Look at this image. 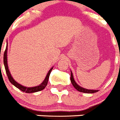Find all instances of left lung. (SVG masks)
I'll use <instances>...</instances> for the list:
<instances>
[{
	"mask_svg": "<svg viewBox=\"0 0 120 120\" xmlns=\"http://www.w3.org/2000/svg\"><path fill=\"white\" fill-rule=\"evenodd\" d=\"M70 80H71V82L72 85H73V86L77 90V91H79V92H82V93H96V92L98 91V90H87V89L83 88L81 87L78 84L76 83V82H75V79L73 78V75L72 72L71 71V77H70Z\"/></svg>",
	"mask_w": 120,
	"mask_h": 120,
	"instance_id": "obj_1",
	"label": "left lung"
}]
</instances>
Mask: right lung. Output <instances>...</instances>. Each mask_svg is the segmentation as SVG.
<instances>
[{"mask_svg":"<svg viewBox=\"0 0 120 120\" xmlns=\"http://www.w3.org/2000/svg\"><path fill=\"white\" fill-rule=\"evenodd\" d=\"M7 50H8V45H6V49L5 50V52L4 54V66L5 68V70H6V75L8 76V79L10 81V82L12 83V85L17 87V88H19V90H20L22 91L25 92L26 93H35V92L40 91L41 90H44L45 88V87L47 86V83H48V80L49 78V76L50 75V73L52 71L53 69V67L49 71L48 73H47V76L45 77V79L44 80V81L38 86H34V87H26V86H24L22 85L19 84V83H17L14 79H13V77H12L11 75L10 72H9V69H8V63H7Z\"/></svg>","mask_w":120,"mask_h":120,"instance_id":"add662e5","label":"right lung"}]
</instances>
